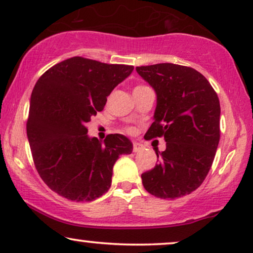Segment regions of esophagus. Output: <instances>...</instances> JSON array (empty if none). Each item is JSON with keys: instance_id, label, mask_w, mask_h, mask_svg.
<instances>
[{"instance_id": "1", "label": "esophagus", "mask_w": 253, "mask_h": 253, "mask_svg": "<svg viewBox=\"0 0 253 253\" xmlns=\"http://www.w3.org/2000/svg\"><path fill=\"white\" fill-rule=\"evenodd\" d=\"M143 144H141V143H138V142H134L133 143V151L134 152H138V151H141V150H143Z\"/></svg>"}]
</instances>
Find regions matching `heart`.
<instances>
[{
	"label": "heart",
	"mask_w": 253,
	"mask_h": 253,
	"mask_svg": "<svg viewBox=\"0 0 253 253\" xmlns=\"http://www.w3.org/2000/svg\"><path fill=\"white\" fill-rule=\"evenodd\" d=\"M142 87H144V86H138V87H136V88H142ZM128 131H133V128H128Z\"/></svg>",
	"instance_id": "obj_1"
}]
</instances>
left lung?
Here are the masks:
<instances>
[{"instance_id":"8db88e82","label":"left lung","mask_w":253,"mask_h":253,"mask_svg":"<svg viewBox=\"0 0 253 253\" xmlns=\"http://www.w3.org/2000/svg\"><path fill=\"white\" fill-rule=\"evenodd\" d=\"M157 96L145 140L163 136L165 151L141 175L148 193L164 199L189 195L211 169L220 140V103L206 78L191 67L162 63L136 67Z\"/></svg>"}]
</instances>
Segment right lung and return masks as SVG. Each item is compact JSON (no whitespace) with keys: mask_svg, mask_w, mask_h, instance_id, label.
<instances>
[{"mask_svg":"<svg viewBox=\"0 0 253 253\" xmlns=\"http://www.w3.org/2000/svg\"><path fill=\"white\" fill-rule=\"evenodd\" d=\"M134 66L72 57L50 67L31 95L27 138L41 179L59 196L91 202L110 189L113 165L133 143L122 134L104 141L87 124L103 111L108 96Z\"/></svg>","mask_w":253,"mask_h":253,"instance_id":"add662e5","label":"right lung"}]
</instances>
